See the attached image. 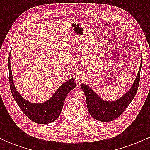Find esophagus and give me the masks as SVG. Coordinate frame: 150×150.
<instances>
[{"label":"esophagus","instance_id":"obj_1","mask_svg":"<svg viewBox=\"0 0 150 150\" xmlns=\"http://www.w3.org/2000/svg\"><path fill=\"white\" fill-rule=\"evenodd\" d=\"M75 80L76 81V82L77 84L80 83L82 80H83V75H82L81 73H77V75H75Z\"/></svg>","mask_w":150,"mask_h":150}]
</instances>
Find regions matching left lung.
Masks as SVG:
<instances>
[{"instance_id": "8db88e82", "label": "left lung", "mask_w": 150, "mask_h": 150, "mask_svg": "<svg viewBox=\"0 0 150 150\" xmlns=\"http://www.w3.org/2000/svg\"><path fill=\"white\" fill-rule=\"evenodd\" d=\"M142 63V58L141 64ZM141 67L140 65L138 73L130 90L124 96L115 101L103 100L88 86L81 84L80 87L85 94L87 106L91 116L102 122L112 121L118 118L129 106L137 93L140 79Z\"/></svg>"}]
</instances>
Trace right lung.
Here are the masks:
<instances>
[{
	"instance_id": "1",
	"label": "right lung",
	"mask_w": 150,
	"mask_h": 150,
	"mask_svg": "<svg viewBox=\"0 0 150 150\" xmlns=\"http://www.w3.org/2000/svg\"><path fill=\"white\" fill-rule=\"evenodd\" d=\"M9 82L10 91L15 101L23 113L32 121L38 124H47L56 120L61 114L67 94L76 87L73 78L64 82L57 89L49 100L42 104H34L27 101L20 95L15 87L10 67V53L8 57Z\"/></svg>"
}]
</instances>
